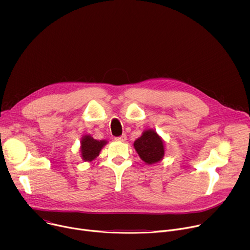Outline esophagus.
Returning a JSON list of instances; mask_svg holds the SVG:
<instances>
[{"label":"esophagus","instance_id":"1","mask_svg":"<svg viewBox=\"0 0 250 250\" xmlns=\"http://www.w3.org/2000/svg\"><path fill=\"white\" fill-rule=\"evenodd\" d=\"M115 140H116V141H120V142H125V141L126 140V135H125V134H123V135H121V136H119V137H116Z\"/></svg>","mask_w":250,"mask_h":250}]
</instances>
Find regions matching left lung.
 I'll return each instance as SVG.
<instances>
[{
	"label": "left lung",
	"mask_w": 250,
	"mask_h": 250,
	"mask_svg": "<svg viewBox=\"0 0 250 250\" xmlns=\"http://www.w3.org/2000/svg\"><path fill=\"white\" fill-rule=\"evenodd\" d=\"M137 154L148 165L161 161L165 154L164 141L154 129H146L133 142Z\"/></svg>",
	"instance_id": "obj_1"
}]
</instances>
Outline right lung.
<instances>
[{"mask_svg":"<svg viewBox=\"0 0 250 250\" xmlns=\"http://www.w3.org/2000/svg\"><path fill=\"white\" fill-rule=\"evenodd\" d=\"M108 144L106 140H98L93 138L90 134H85L81 139L80 152L84 161L92 162L99 156L102 148Z\"/></svg>","mask_w":250,"mask_h":250,"instance_id":"1","label":"right lung"}]
</instances>
